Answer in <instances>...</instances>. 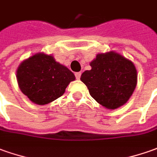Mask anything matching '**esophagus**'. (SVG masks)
I'll return each instance as SVG.
<instances>
[{
	"instance_id": "34e87169",
	"label": "esophagus",
	"mask_w": 157,
	"mask_h": 157,
	"mask_svg": "<svg viewBox=\"0 0 157 157\" xmlns=\"http://www.w3.org/2000/svg\"><path fill=\"white\" fill-rule=\"evenodd\" d=\"M75 75V77H76V79L79 80V79L81 78V75H82V73H81V72H76Z\"/></svg>"
}]
</instances>
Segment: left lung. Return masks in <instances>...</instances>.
I'll return each instance as SVG.
<instances>
[{"mask_svg": "<svg viewBox=\"0 0 157 157\" xmlns=\"http://www.w3.org/2000/svg\"><path fill=\"white\" fill-rule=\"evenodd\" d=\"M90 66L91 70L81 76L90 95L106 109L114 110L124 105L137 86V71L134 63L111 51L97 54Z\"/></svg>", "mask_w": 157, "mask_h": 157, "instance_id": "obj_1", "label": "left lung"}]
</instances>
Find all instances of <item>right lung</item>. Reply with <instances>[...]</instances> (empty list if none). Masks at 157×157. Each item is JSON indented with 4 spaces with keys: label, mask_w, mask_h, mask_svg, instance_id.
<instances>
[{
    "label": "right lung",
    "mask_w": 157,
    "mask_h": 157,
    "mask_svg": "<svg viewBox=\"0 0 157 157\" xmlns=\"http://www.w3.org/2000/svg\"><path fill=\"white\" fill-rule=\"evenodd\" d=\"M16 73L21 92L39 105L62 96L68 85L75 80V75L66 66L44 52H38L23 61Z\"/></svg>",
    "instance_id": "1"
}]
</instances>
